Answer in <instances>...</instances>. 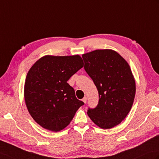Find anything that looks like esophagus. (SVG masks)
<instances>
[{
	"label": "esophagus",
	"mask_w": 159,
	"mask_h": 159,
	"mask_svg": "<svg viewBox=\"0 0 159 159\" xmlns=\"http://www.w3.org/2000/svg\"><path fill=\"white\" fill-rule=\"evenodd\" d=\"M87 97H84V98H83V99H82V101L84 103V104H86V102H87Z\"/></svg>",
	"instance_id": "obj_1"
}]
</instances>
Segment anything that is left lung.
Listing matches in <instances>:
<instances>
[{"label":"left lung","mask_w":159,"mask_h":159,"mask_svg":"<svg viewBox=\"0 0 159 159\" xmlns=\"http://www.w3.org/2000/svg\"><path fill=\"white\" fill-rule=\"evenodd\" d=\"M84 70L93 80L99 102L87 114L102 129L119 125L129 112L135 95V83L128 63L117 52L95 50L83 55Z\"/></svg>","instance_id":"obj_1"}]
</instances>
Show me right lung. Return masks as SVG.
I'll return each mask as SVG.
<instances>
[{"mask_svg":"<svg viewBox=\"0 0 159 159\" xmlns=\"http://www.w3.org/2000/svg\"><path fill=\"white\" fill-rule=\"evenodd\" d=\"M79 55L43 57L28 72L24 98L29 113L46 129L57 132L70 123L84 102L67 83L83 67Z\"/></svg>","mask_w":159,"mask_h":159,"instance_id":"right-lung-1","label":"right lung"}]
</instances>
